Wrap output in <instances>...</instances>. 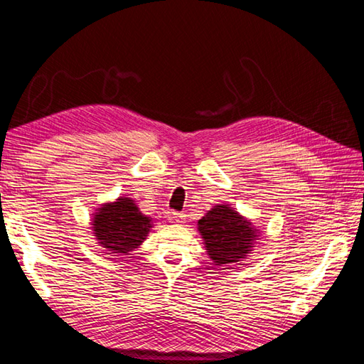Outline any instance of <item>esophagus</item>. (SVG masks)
I'll use <instances>...</instances> for the list:
<instances>
[{"instance_id": "esophagus-1", "label": "esophagus", "mask_w": 364, "mask_h": 364, "mask_svg": "<svg viewBox=\"0 0 364 364\" xmlns=\"http://www.w3.org/2000/svg\"><path fill=\"white\" fill-rule=\"evenodd\" d=\"M170 219H172L173 222H181L184 219V215L181 213H172L170 214Z\"/></svg>"}]
</instances>
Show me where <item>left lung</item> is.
Masks as SVG:
<instances>
[{
  "mask_svg": "<svg viewBox=\"0 0 364 364\" xmlns=\"http://www.w3.org/2000/svg\"><path fill=\"white\" fill-rule=\"evenodd\" d=\"M208 257L215 266H228L245 259L257 244L259 231L228 205H215L198 220Z\"/></svg>",
  "mask_w": 364,
  "mask_h": 364,
  "instance_id": "8db88e82",
  "label": "left lung"
}]
</instances>
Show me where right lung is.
Instances as JSON below:
<instances>
[{
  "mask_svg": "<svg viewBox=\"0 0 364 364\" xmlns=\"http://www.w3.org/2000/svg\"><path fill=\"white\" fill-rule=\"evenodd\" d=\"M151 219L139 211L133 198L119 197L112 203L97 208L92 230L106 252L129 255L150 233Z\"/></svg>",
  "mask_w": 364,
  "mask_h": 364,
  "instance_id": "1",
  "label": "right lung"
}]
</instances>
